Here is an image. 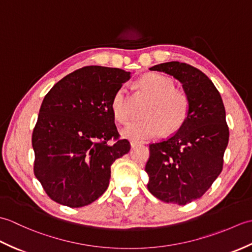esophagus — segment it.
Listing matches in <instances>:
<instances>
[{
	"instance_id": "1",
	"label": "esophagus",
	"mask_w": 252,
	"mask_h": 252,
	"mask_svg": "<svg viewBox=\"0 0 252 252\" xmlns=\"http://www.w3.org/2000/svg\"><path fill=\"white\" fill-rule=\"evenodd\" d=\"M140 145H141V143H138V142H131V147L132 148H135V147L140 146Z\"/></svg>"
}]
</instances>
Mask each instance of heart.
<instances>
[{
  "instance_id": "1",
  "label": "heart",
  "mask_w": 252,
  "mask_h": 252,
  "mask_svg": "<svg viewBox=\"0 0 252 252\" xmlns=\"http://www.w3.org/2000/svg\"><path fill=\"white\" fill-rule=\"evenodd\" d=\"M137 83L152 95L147 108L149 116L127 123L121 132L122 136L134 142H142L161 135L164 129L170 132L180 129L189 111V99L183 91L174 89L172 80L160 73L144 74ZM111 111L120 123L129 120L126 87H120L112 96Z\"/></svg>"
}]
</instances>
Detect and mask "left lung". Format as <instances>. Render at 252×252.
Segmentation results:
<instances>
[{
  "label": "left lung",
  "mask_w": 252,
  "mask_h": 252,
  "mask_svg": "<svg viewBox=\"0 0 252 252\" xmlns=\"http://www.w3.org/2000/svg\"><path fill=\"white\" fill-rule=\"evenodd\" d=\"M149 70L179 80L189 111L178 132L149 145L147 189L164 202L186 205L205 194L221 173L229 136L225 108L215 84L199 69L169 62Z\"/></svg>",
  "instance_id": "left-lung-1"
}]
</instances>
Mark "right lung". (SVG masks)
<instances>
[{
    "label": "right lung",
    "instance_id": "obj_1",
    "mask_svg": "<svg viewBox=\"0 0 252 252\" xmlns=\"http://www.w3.org/2000/svg\"><path fill=\"white\" fill-rule=\"evenodd\" d=\"M131 78L119 68L88 66L69 73L45 95L32 134L34 174L51 199L88 206L109 185L110 167L130 152L118 140L111 111L116 91ZM114 137L117 142L110 146Z\"/></svg>",
    "mask_w": 252,
    "mask_h": 252
}]
</instances>
